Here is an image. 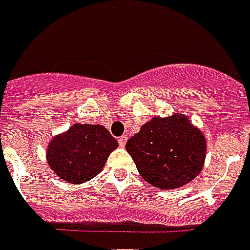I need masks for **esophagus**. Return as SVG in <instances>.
<instances>
[{
    "instance_id": "34e87169",
    "label": "esophagus",
    "mask_w": 250,
    "mask_h": 250,
    "mask_svg": "<svg viewBox=\"0 0 250 250\" xmlns=\"http://www.w3.org/2000/svg\"><path fill=\"white\" fill-rule=\"evenodd\" d=\"M126 140H128L126 136H121V137L118 139V144H120V146H125V144H126Z\"/></svg>"
}]
</instances>
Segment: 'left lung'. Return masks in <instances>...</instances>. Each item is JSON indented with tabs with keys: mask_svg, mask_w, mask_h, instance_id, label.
Returning a JSON list of instances; mask_svg holds the SVG:
<instances>
[{
	"mask_svg": "<svg viewBox=\"0 0 250 250\" xmlns=\"http://www.w3.org/2000/svg\"><path fill=\"white\" fill-rule=\"evenodd\" d=\"M140 175L155 187L172 190L199 175L206 157V140L182 114L145 122L125 145Z\"/></svg>",
	"mask_w": 250,
	"mask_h": 250,
	"instance_id": "left-lung-1",
	"label": "left lung"
}]
</instances>
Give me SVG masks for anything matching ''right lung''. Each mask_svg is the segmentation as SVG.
<instances>
[{
	"label": "right lung",
	"instance_id": "right-lung-1",
	"mask_svg": "<svg viewBox=\"0 0 250 250\" xmlns=\"http://www.w3.org/2000/svg\"><path fill=\"white\" fill-rule=\"evenodd\" d=\"M117 146V140L102 125L74 124L67 132L51 140L47 162L58 178L81 185L102 171Z\"/></svg>",
	"mask_w": 250,
	"mask_h": 250
}]
</instances>
